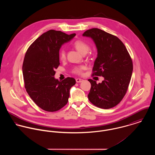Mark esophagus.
<instances>
[{
    "label": "esophagus",
    "mask_w": 155,
    "mask_h": 155,
    "mask_svg": "<svg viewBox=\"0 0 155 155\" xmlns=\"http://www.w3.org/2000/svg\"><path fill=\"white\" fill-rule=\"evenodd\" d=\"M76 81L77 83H80V82H82L83 81V79H81V78H77L76 79Z\"/></svg>",
    "instance_id": "1"
}]
</instances>
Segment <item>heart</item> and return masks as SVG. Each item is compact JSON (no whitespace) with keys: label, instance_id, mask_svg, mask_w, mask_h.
I'll use <instances>...</instances> for the list:
<instances>
[{"label":"heart","instance_id":"1","mask_svg":"<svg viewBox=\"0 0 155 155\" xmlns=\"http://www.w3.org/2000/svg\"><path fill=\"white\" fill-rule=\"evenodd\" d=\"M74 47L82 54H85L89 50V45L85 42L82 40H78L75 41L73 44ZM60 59L61 60H64L66 58V52L64 49H62L60 52L59 54ZM84 69V66H77L74 67L73 72L76 74H81L82 73V70Z\"/></svg>","mask_w":155,"mask_h":155}]
</instances>
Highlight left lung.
Returning <instances> with one entry per match:
<instances>
[{"label": "left lung", "mask_w": 155, "mask_h": 155, "mask_svg": "<svg viewBox=\"0 0 155 155\" xmlns=\"http://www.w3.org/2000/svg\"><path fill=\"white\" fill-rule=\"evenodd\" d=\"M82 35L91 38L97 49L92 76L104 79L99 84L89 79V100L98 107L110 109L120 102L127 91L133 73L132 59L125 46L114 35L97 28Z\"/></svg>", "instance_id": "1"}]
</instances>
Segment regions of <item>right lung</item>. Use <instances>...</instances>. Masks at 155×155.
<instances>
[{
    "label": "right lung",
    "instance_id": "1",
    "mask_svg": "<svg viewBox=\"0 0 155 155\" xmlns=\"http://www.w3.org/2000/svg\"><path fill=\"white\" fill-rule=\"evenodd\" d=\"M76 34L67 35L50 30L39 36L28 48L22 64V74L26 91L40 108L55 111L68 102L70 89L75 85L73 78L61 82L55 79V69L60 65L59 51Z\"/></svg>",
    "mask_w": 155,
    "mask_h": 155
}]
</instances>
